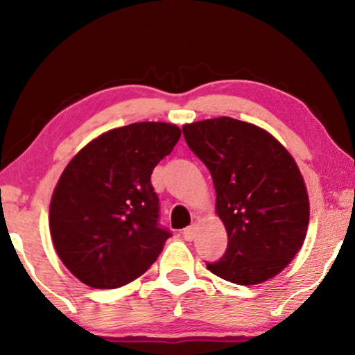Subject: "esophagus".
<instances>
[{"instance_id": "esophagus-1", "label": "esophagus", "mask_w": 355, "mask_h": 355, "mask_svg": "<svg viewBox=\"0 0 355 355\" xmlns=\"http://www.w3.org/2000/svg\"><path fill=\"white\" fill-rule=\"evenodd\" d=\"M196 232H197L196 224L186 227L183 230V238L186 239V241H192V239H194V236H196Z\"/></svg>"}]
</instances>
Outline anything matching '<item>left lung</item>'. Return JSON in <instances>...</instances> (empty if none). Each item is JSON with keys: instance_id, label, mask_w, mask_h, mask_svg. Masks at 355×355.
Returning <instances> with one entry per match:
<instances>
[{"instance_id": "obj_1", "label": "left lung", "mask_w": 355, "mask_h": 355, "mask_svg": "<svg viewBox=\"0 0 355 355\" xmlns=\"http://www.w3.org/2000/svg\"><path fill=\"white\" fill-rule=\"evenodd\" d=\"M183 136L211 173L228 236L225 254L207 268L238 285L277 275L302 248L310 219L296 161L268 131L232 117L188 123Z\"/></svg>"}]
</instances>
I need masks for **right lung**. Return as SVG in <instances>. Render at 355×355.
Masks as SVG:
<instances>
[{
  "mask_svg": "<svg viewBox=\"0 0 355 355\" xmlns=\"http://www.w3.org/2000/svg\"><path fill=\"white\" fill-rule=\"evenodd\" d=\"M182 131L141 122L98 136L65 167L50 203V232L65 268L98 290H114L147 271L171 232L159 224L150 182Z\"/></svg>",
  "mask_w": 355,
  "mask_h": 355,
  "instance_id": "right-lung-1",
  "label": "right lung"
}]
</instances>
